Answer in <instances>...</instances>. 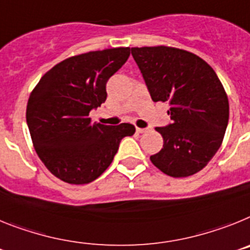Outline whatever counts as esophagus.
I'll return each mask as SVG.
<instances>
[{
	"mask_svg": "<svg viewBox=\"0 0 250 250\" xmlns=\"http://www.w3.org/2000/svg\"><path fill=\"white\" fill-rule=\"evenodd\" d=\"M136 131H137V133H145V132H147V128L137 127V128H136Z\"/></svg>",
	"mask_w": 250,
	"mask_h": 250,
	"instance_id": "esophagus-1",
	"label": "esophagus"
}]
</instances>
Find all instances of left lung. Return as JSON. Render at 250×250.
<instances>
[{"instance_id": "obj_1", "label": "left lung", "mask_w": 250, "mask_h": 250, "mask_svg": "<svg viewBox=\"0 0 250 250\" xmlns=\"http://www.w3.org/2000/svg\"><path fill=\"white\" fill-rule=\"evenodd\" d=\"M132 56L153 102H168L172 123L157 127L164 148L149 160L171 177L203 170L224 140L229 101L214 69L186 50L171 46L132 47Z\"/></svg>"}]
</instances>
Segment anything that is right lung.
Segmentation results:
<instances>
[{"label": "right lung", "mask_w": 250, "mask_h": 250, "mask_svg": "<svg viewBox=\"0 0 250 250\" xmlns=\"http://www.w3.org/2000/svg\"><path fill=\"white\" fill-rule=\"evenodd\" d=\"M129 47L71 56L42 75L26 108L35 151L54 176L83 185L98 179L112 164L119 143L134 125L93 122L90 110L107 99L105 84L122 68Z\"/></svg>", "instance_id": "1"}]
</instances>
